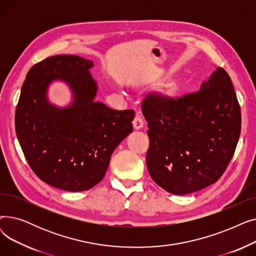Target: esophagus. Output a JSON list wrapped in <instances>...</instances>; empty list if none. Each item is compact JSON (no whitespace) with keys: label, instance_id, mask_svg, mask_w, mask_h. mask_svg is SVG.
Masks as SVG:
<instances>
[{"label":"esophagus","instance_id":"1","mask_svg":"<svg viewBox=\"0 0 256 256\" xmlns=\"http://www.w3.org/2000/svg\"><path fill=\"white\" fill-rule=\"evenodd\" d=\"M132 126H134V128H135V130H140V128H143V126H144V120H143V118L141 117V115L137 114L136 117L134 118V120H132Z\"/></svg>","mask_w":256,"mask_h":256}]
</instances>
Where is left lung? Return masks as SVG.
I'll return each instance as SVG.
<instances>
[{"label": "left lung", "mask_w": 256, "mask_h": 256, "mask_svg": "<svg viewBox=\"0 0 256 256\" xmlns=\"http://www.w3.org/2000/svg\"><path fill=\"white\" fill-rule=\"evenodd\" d=\"M142 113L148 122L146 165L156 184L184 195L222 176L234 156L242 122L232 82L222 67L196 92L176 98L148 93Z\"/></svg>", "instance_id": "left-lung-1"}]
</instances>
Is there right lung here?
<instances>
[{
    "instance_id": "obj_1",
    "label": "right lung",
    "mask_w": 256,
    "mask_h": 256,
    "mask_svg": "<svg viewBox=\"0 0 256 256\" xmlns=\"http://www.w3.org/2000/svg\"><path fill=\"white\" fill-rule=\"evenodd\" d=\"M93 62L72 55L48 57L31 67L16 110V132L31 169L58 189H91L104 176L118 144L132 132L134 110L117 111L96 102L98 86L89 72ZM68 84L70 107L50 105L48 85Z\"/></svg>"
}]
</instances>
